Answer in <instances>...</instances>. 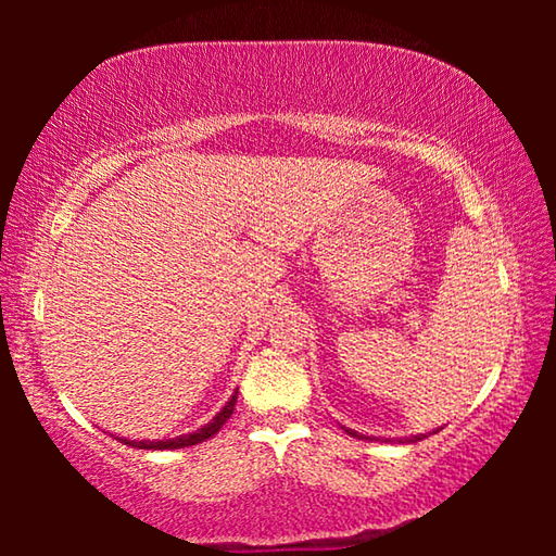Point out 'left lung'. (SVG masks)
I'll use <instances>...</instances> for the list:
<instances>
[{"label": "left lung", "instance_id": "obj_1", "mask_svg": "<svg viewBox=\"0 0 556 556\" xmlns=\"http://www.w3.org/2000/svg\"><path fill=\"white\" fill-rule=\"evenodd\" d=\"M343 429H345V427H343ZM345 431H348V434H351V437H357V439H370V437L357 434V431H353V429H345ZM419 439H425V434H419V437H407V439H400V441L404 444V441H419Z\"/></svg>", "mask_w": 556, "mask_h": 556}]
</instances>
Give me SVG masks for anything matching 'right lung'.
Here are the masks:
<instances>
[{"label":"right lung","mask_w":556,"mask_h":556,"mask_svg":"<svg viewBox=\"0 0 556 556\" xmlns=\"http://www.w3.org/2000/svg\"><path fill=\"white\" fill-rule=\"evenodd\" d=\"M235 402H238V392H232V397L225 402V407L215 414V417L208 421V425L191 431V434H181L176 439H164V441H129V439H119L122 444L127 446H135V448H147V451H162V448H186V446H195L201 444V441L215 437L220 431V427L225 421L230 419V414L235 409ZM117 439V437H115Z\"/></svg>","instance_id":"add662e5"}]
</instances>
